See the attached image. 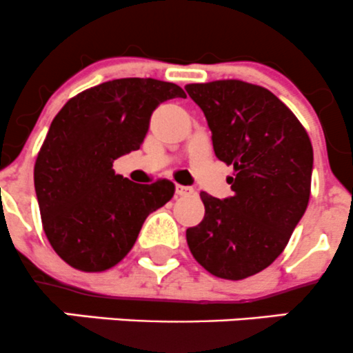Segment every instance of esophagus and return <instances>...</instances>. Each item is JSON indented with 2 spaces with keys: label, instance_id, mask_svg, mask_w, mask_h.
I'll use <instances>...</instances> for the list:
<instances>
[{
  "label": "esophagus",
  "instance_id": "1",
  "mask_svg": "<svg viewBox=\"0 0 353 353\" xmlns=\"http://www.w3.org/2000/svg\"><path fill=\"white\" fill-rule=\"evenodd\" d=\"M194 192V189H192L191 186H181V184H177L176 186V194L177 196H189Z\"/></svg>",
  "mask_w": 353,
  "mask_h": 353
}]
</instances>
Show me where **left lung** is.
Wrapping results in <instances>:
<instances>
[{"mask_svg":"<svg viewBox=\"0 0 353 353\" xmlns=\"http://www.w3.org/2000/svg\"><path fill=\"white\" fill-rule=\"evenodd\" d=\"M205 113L214 154L233 165V196L203 191L205 218L186 230L192 257L210 274L240 281L283 254L311 192L313 147L291 110L269 89L239 79L188 84Z\"/></svg>","mask_w":353,"mask_h":353,"instance_id":"1","label":"left lung"}]
</instances>
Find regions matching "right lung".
<instances>
[{"label": "right lung", "mask_w": 353, "mask_h": 353, "mask_svg": "<svg viewBox=\"0 0 353 353\" xmlns=\"http://www.w3.org/2000/svg\"><path fill=\"white\" fill-rule=\"evenodd\" d=\"M184 96L177 84L125 77L79 92L54 118L33 181L43 232L70 267L101 272L117 265L148 214L174 196L170 181L132 183L114 174L113 162L139 150L161 103Z\"/></svg>", "instance_id": "obj_1"}]
</instances>
